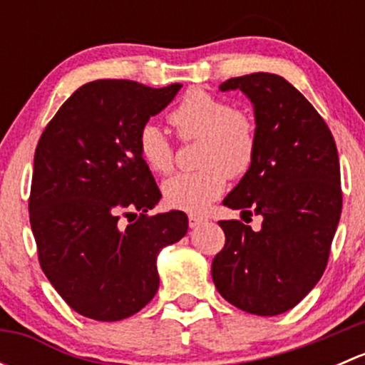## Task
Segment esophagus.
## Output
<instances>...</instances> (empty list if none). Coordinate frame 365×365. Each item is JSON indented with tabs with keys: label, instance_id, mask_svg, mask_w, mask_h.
Instances as JSON below:
<instances>
[{
	"label": "esophagus",
	"instance_id": "esophagus-1",
	"mask_svg": "<svg viewBox=\"0 0 365 365\" xmlns=\"http://www.w3.org/2000/svg\"><path fill=\"white\" fill-rule=\"evenodd\" d=\"M205 217L203 215H197V213H190L189 215V226L190 227H197L200 224L205 222Z\"/></svg>",
	"mask_w": 365,
	"mask_h": 365
}]
</instances>
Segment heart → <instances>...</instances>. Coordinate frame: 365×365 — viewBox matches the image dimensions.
Returning a JSON list of instances; mask_svg holds the SVG:
<instances>
[{"mask_svg": "<svg viewBox=\"0 0 365 365\" xmlns=\"http://www.w3.org/2000/svg\"><path fill=\"white\" fill-rule=\"evenodd\" d=\"M169 121L182 141H196V164L201 169L178 173L165 180L162 194L169 206L185 212H203L224 192L227 178H240L252 168L257 152V125L249 113L201 88L187 91ZM138 152L143 162L159 175L175 165V148L155 123L138 132Z\"/></svg>", "mask_w": 365, "mask_h": 365, "instance_id": "1", "label": "heart"}]
</instances>
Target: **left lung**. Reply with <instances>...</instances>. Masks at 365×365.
Masks as SVG:
<instances>
[{
    "label": "left lung",
    "mask_w": 365,
    "mask_h": 365,
    "mask_svg": "<svg viewBox=\"0 0 365 365\" xmlns=\"http://www.w3.org/2000/svg\"><path fill=\"white\" fill-rule=\"evenodd\" d=\"M237 88L254 106L257 152L224 205L263 222L252 231L219 220L226 244L213 257L212 279L235 307L275 316L295 307L329 263L342 208L339 155L329 125L284 77L256 72L220 84Z\"/></svg>",
    "instance_id": "8db88e82"
}]
</instances>
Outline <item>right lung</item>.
<instances>
[{"label":"right lung","mask_w":365,"mask_h":365,"mask_svg":"<svg viewBox=\"0 0 365 365\" xmlns=\"http://www.w3.org/2000/svg\"><path fill=\"white\" fill-rule=\"evenodd\" d=\"M180 88L91 81L40 135L29 192L40 267L86 318L120 322L141 311L159 289L157 254L185 237L183 212L148 213L162 194L138 152L139 128Z\"/></svg>","instance_id":"obj_1"}]
</instances>
